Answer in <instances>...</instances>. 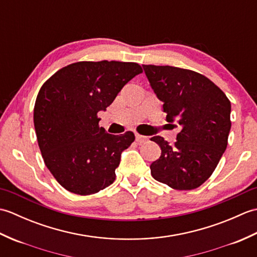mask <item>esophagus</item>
Returning a JSON list of instances; mask_svg holds the SVG:
<instances>
[{
  "label": "esophagus",
  "mask_w": 257,
  "mask_h": 257,
  "mask_svg": "<svg viewBox=\"0 0 257 257\" xmlns=\"http://www.w3.org/2000/svg\"><path fill=\"white\" fill-rule=\"evenodd\" d=\"M147 140H148V137H146V136H141L139 134H136V141H137L138 144H144Z\"/></svg>",
  "instance_id": "esophagus-1"
}]
</instances>
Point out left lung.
<instances>
[{"mask_svg":"<svg viewBox=\"0 0 257 257\" xmlns=\"http://www.w3.org/2000/svg\"><path fill=\"white\" fill-rule=\"evenodd\" d=\"M143 67L163 102L167 121L181 127L173 146L160 136L151 138L161 148L160 158L150 166L152 177L176 190L199 188L211 177L226 149L231 102L213 81L193 70Z\"/></svg>","mask_w":257,"mask_h":257,"instance_id":"8db88e82","label":"left lung"}]
</instances>
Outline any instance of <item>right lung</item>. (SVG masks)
<instances>
[{
  "label": "right lung",
  "mask_w": 257,
  "mask_h": 257,
  "mask_svg": "<svg viewBox=\"0 0 257 257\" xmlns=\"http://www.w3.org/2000/svg\"><path fill=\"white\" fill-rule=\"evenodd\" d=\"M143 73L137 63L78 62L47 79L34 107L37 143L48 170L63 188L88 195L110 185L121 152L135 135H110L99 127L122 87Z\"/></svg>",
  "instance_id": "1"
}]
</instances>
